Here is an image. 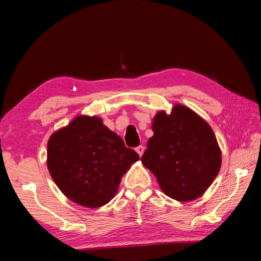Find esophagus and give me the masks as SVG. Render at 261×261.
<instances>
[{"label": "esophagus", "mask_w": 261, "mask_h": 261, "mask_svg": "<svg viewBox=\"0 0 261 261\" xmlns=\"http://www.w3.org/2000/svg\"><path fill=\"white\" fill-rule=\"evenodd\" d=\"M144 151H145V147L144 146H141V145H139L138 147H136V152L138 153V155L139 156H141L144 154Z\"/></svg>", "instance_id": "esophagus-1"}]
</instances>
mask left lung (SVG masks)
Wrapping results in <instances>:
<instances>
[{
  "mask_svg": "<svg viewBox=\"0 0 261 261\" xmlns=\"http://www.w3.org/2000/svg\"><path fill=\"white\" fill-rule=\"evenodd\" d=\"M152 130L143 165L168 197L183 202L199 198L218 176L222 161L208 123L185 106L175 105L169 115H155Z\"/></svg>",
  "mask_w": 261,
  "mask_h": 261,
  "instance_id": "8db88e82",
  "label": "left lung"
}]
</instances>
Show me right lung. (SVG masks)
<instances>
[{"instance_id": "right-lung-1", "label": "right lung", "mask_w": 261, "mask_h": 261, "mask_svg": "<svg viewBox=\"0 0 261 261\" xmlns=\"http://www.w3.org/2000/svg\"><path fill=\"white\" fill-rule=\"evenodd\" d=\"M139 160L96 116L74 117L50 136L47 166L65 197L88 208L107 204L132 163Z\"/></svg>"}]
</instances>
